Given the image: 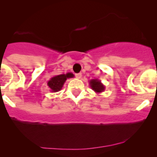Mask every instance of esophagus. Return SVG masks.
<instances>
[{
	"instance_id": "1",
	"label": "esophagus",
	"mask_w": 157,
	"mask_h": 157,
	"mask_svg": "<svg viewBox=\"0 0 157 157\" xmlns=\"http://www.w3.org/2000/svg\"><path fill=\"white\" fill-rule=\"evenodd\" d=\"M75 76L77 79H80L82 77V74H80V73H79V74H76Z\"/></svg>"
}]
</instances>
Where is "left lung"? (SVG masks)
Listing matches in <instances>:
<instances>
[{
  "label": "left lung",
  "instance_id": "obj_1",
  "mask_svg": "<svg viewBox=\"0 0 157 157\" xmlns=\"http://www.w3.org/2000/svg\"><path fill=\"white\" fill-rule=\"evenodd\" d=\"M90 86L96 93H100L104 92L105 86L102 83V82L98 79H93L90 80Z\"/></svg>",
  "mask_w": 157,
  "mask_h": 157
}]
</instances>
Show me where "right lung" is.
<instances>
[{
	"instance_id": "right-lung-1",
	"label": "right lung",
	"mask_w": 157,
	"mask_h": 157,
	"mask_svg": "<svg viewBox=\"0 0 157 157\" xmlns=\"http://www.w3.org/2000/svg\"><path fill=\"white\" fill-rule=\"evenodd\" d=\"M74 77V75L72 73H67L66 74H60V75H57L52 77L48 81L47 84H48V87L50 88L51 92L56 93V92L60 91L62 89L67 79L73 78Z\"/></svg>"
}]
</instances>
